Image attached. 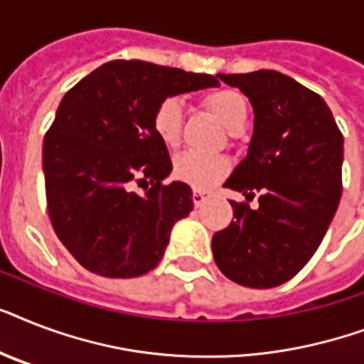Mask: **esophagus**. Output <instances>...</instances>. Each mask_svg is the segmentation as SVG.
I'll return each mask as SVG.
<instances>
[{
  "instance_id": "esophagus-1",
  "label": "esophagus",
  "mask_w": 364,
  "mask_h": 364,
  "mask_svg": "<svg viewBox=\"0 0 364 364\" xmlns=\"http://www.w3.org/2000/svg\"><path fill=\"white\" fill-rule=\"evenodd\" d=\"M193 202H194V205H196V208H200V205L204 204V202H205V193H204V191H198V188H194Z\"/></svg>"
}]
</instances>
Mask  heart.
<instances>
[{"instance_id": "obj_1", "label": "heart", "mask_w": 364, "mask_h": 364, "mask_svg": "<svg viewBox=\"0 0 364 364\" xmlns=\"http://www.w3.org/2000/svg\"><path fill=\"white\" fill-rule=\"evenodd\" d=\"M204 105L228 128L238 132L249 115L247 100L234 88H219L205 94ZM183 105L177 98L162 100L153 113V130L166 147H176L181 137ZM230 164L225 156H204L196 153H181L173 160V176L191 187L205 191L227 176Z\"/></svg>"}]
</instances>
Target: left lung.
<instances>
[{
	"mask_svg": "<svg viewBox=\"0 0 364 364\" xmlns=\"http://www.w3.org/2000/svg\"><path fill=\"white\" fill-rule=\"evenodd\" d=\"M255 113L247 156L225 187L259 208L230 202L234 219L211 240L219 270L243 287L294 277L316 253L342 196L344 137L319 94L274 70L225 75Z\"/></svg>",
	"mask_w": 364,
	"mask_h": 364,
	"instance_id": "8db88e82",
	"label": "left lung"
}]
</instances>
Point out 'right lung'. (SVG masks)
<instances>
[{
  "mask_svg": "<svg viewBox=\"0 0 364 364\" xmlns=\"http://www.w3.org/2000/svg\"><path fill=\"white\" fill-rule=\"evenodd\" d=\"M211 87H219L213 75L113 60L62 98L43 141L47 208L58 240L87 270L137 277L159 264L194 202L187 183L162 185L171 160L153 113L170 96ZM143 182L151 187L134 193Z\"/></svg>",
  "mask_w": 364,
  "mask_h": 364,
  "instance_id": "add662e5",
  "label": "right lung"
}]
</instances>
